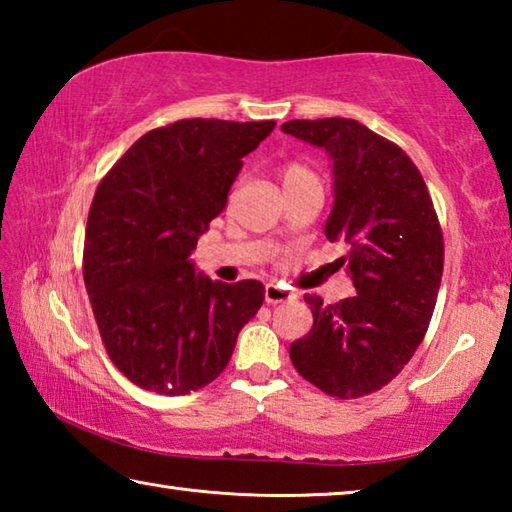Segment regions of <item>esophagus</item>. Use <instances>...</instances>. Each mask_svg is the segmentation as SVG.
<instances>
[{
  "instance_id": "obj_1",
  "label": "esophagus",
  "mask_w": 512,
  "mask_h": 512,
  "mask_svg": "<svg viewBox=\"0 0 512 512\" xmlns=\"http://www.w3.org/2000/svg\"><path fill=\"white\" fill-rule=\"evenodd\" d=\"M264 298L268 305H277V302H287V300H293V291H289L287 287H282V284H266L264 289Z\"/></svg>"
}]
</instances>
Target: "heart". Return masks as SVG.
<instances>
[{
    "instance_id": "1",
    "label": "heart",
    "mask_w": 512,
    "mask_h": 512,
    "mask_svg": "<svg viewBox=\"0 0 512 512\" xmlns=\"http://www.w3.org/2000/svg\"><path fill=\"white\" fill-rule=\"evenodd\" d=\"M293 183H318V178L302 164H287L282 169V185H293Z\"/></svg>"
}]
</instances>
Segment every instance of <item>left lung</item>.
Masks as SVG:
<instances>
[{
  "label": "left lung",
  "mask_w": 512,
  "mask_h": 512,
  "mask_svg": "<svg viewBox=\"0 0 512 512\" xmlns=\"http://www.w3.org/2000/svg\"><path fill=\"white\" fill-rule=\"evenodd\" d=\"M282 131L332 160L329 241H345L357 296H305L314 327L289 354L320 391L352 400L386 386L418 350L436 307L445 246L420 171L400 146L357 119H291Z\"/></svg>",
  "instance_id": "obj_1"
}]
</instances>
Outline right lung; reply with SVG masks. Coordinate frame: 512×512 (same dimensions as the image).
<instances>
[{"instance_id": "1", "label": "right lung", "mask_w": 512, "mask_h": 512, "mask_svg": "<svg viewBox=\"0 0 512 512\" xmlns=\"http://www.w3.org/2000/svg\"><path fill=\"white\" fill-rule=\"evenodd\" d=\"M275 121L180 119L142 135L101 180L83 277L112 363L144 391L187 395L228 366L264 302L257 280L225 284L189 255Z\"/></svg>"}]
</instances>
